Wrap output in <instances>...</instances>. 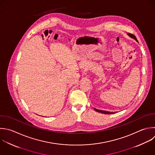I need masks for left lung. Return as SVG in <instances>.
Masks as SVG:
<instances>
[{
  "instance_id": "1",
  "label": "left lung",
  "mask_w": 155,
  "mask_h": 155,
  "mask_svg": "<svg viewBox=\"0 0 155 155\" xmlns=\"http://www.w3.org/2000/svg\"><path fill=\"white\" fill-rule=\"evenodd\" d=\"M127 35H128V36L129 37L131 38L132 39H134L136 41H137V40L136 38L135 37V36H134L133 35H132V34H130V33H127ZM94 110L95 111H96L99 112V113H104V114H113V113H115V112H110V111H104V110H97V109H96V108H94Z\"/></svg>"
}]
</instances>
